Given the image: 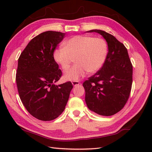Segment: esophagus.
<instances>
[{
	"instance_id": "1",
	"label": "esophagus",
	"mask_w": 152,
	"mask_h": 152,
	"mask_svg": "<svg viewBox=\"0 0 152 152\" xmlns=\"http://www.w3.org/2000/svg\"><path fill=\"white\" fill-rule=\"evenodd\" d=\"M72 83L73 86H78L80 84V82L78 81H72Z\"/></svg>"
}]
</instances>
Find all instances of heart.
Segmentation results:
<instances>
[{
  "instance_id": "b5f03b06",
  "label": "heart",
  "mask_w": 152,
  "mask_h": 152,
  "mask_svg": "<svg viewBox=\"0 0 152 152\" xmlns=\"http://www.w3.org/2000/svg\"><path fill=\"white\" fill-rule=\"evenodd\" d=\"M108 54V46L101 38L88 35H77L64 42V48L54 51L53 58L65 70L74 59L76 64L64 73V78L70 81H77L87 72H97L104 64Z\"/></svg>"
}]
</instances>
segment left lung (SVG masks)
Wrapping results in <instances>:
<instances>
[{"label":"left lung","instance_id":"obj_1","mask_svg":"<svg viewBox=\"0 0 152 152\" xmlns=\"http://www.w3.org/2000/svg\"><path fill=\"white\" fill-rule=\"evenodd\" d=\"M106 40L108 52L97 72L83 82L88 108L101 115L110 116L124 107L133 83V65L127 48L113 35L101 30H91Z\"/></svg>","mask_w":152,"mask_h":152}]
</instances>
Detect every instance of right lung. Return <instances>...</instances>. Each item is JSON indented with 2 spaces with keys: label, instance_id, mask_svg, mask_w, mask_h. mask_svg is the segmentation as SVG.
<instances>
[{
  "label": "right lung",
  "instance_id": "add662e5",
  "mask_svg": "<svg viewBox=\"0 0 152 152\" xmlns=\"http://www.w3.org/2000/svg\"><path fill=\"white\" fill-rule=\"evenodd\" d=\"M65 33L46 31L32 39L18 59L15 80L21 101L33 117L51 121L64 111L73 86L56 85L62 76L53 58Z\"/></svg>",
  "mask_w": 152,
  "mask_h": 152
}]
</instances>
